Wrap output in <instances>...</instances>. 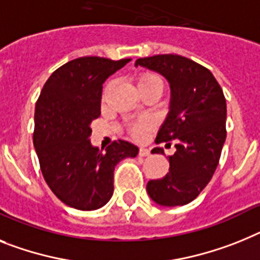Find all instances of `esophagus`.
Returning <instances> with one entry per match:
<instances>
[{
	"instance_id": "34e87169",
	"label": "esophagus",
	"mask_w": 260,
	"mask_h": 260,
	"mask_svg": "<svg viewBox=\"0 0 260 260\" xmlns=\"http://www.w3.org/2000/svg\"><path fill=\"white\" fill-rule=\"evenodd\" d=\"M139 154H140L141 157H147L150 154V150L148 149V148H140V150H139Z\"/></svg>"
}]
</instances>
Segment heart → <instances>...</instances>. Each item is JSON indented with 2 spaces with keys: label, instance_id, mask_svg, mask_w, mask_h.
<instances>
[{
  "label": "heart",
  "instance_id": "b5f03b06",
  "mask_svg": "<svg viewBox=\"0 0 260 260\" xmlns=\"http://www.w3.org/2000/svg\"><path fill=\"white\" fill-rule=\"evenodd\" d=\"M141 84H153V86H158L161 87V88L164 87V82L162 79H161V76L153 73L143 74V75L139 78V80H137V86H141ZM150 128H152V121H150L149 119H140L132 125L131 131H132V134H134L135 136L143 137Z\"/></svg>",
  "mask_w": 260,
  "mask_h": 260
}]
</instances>
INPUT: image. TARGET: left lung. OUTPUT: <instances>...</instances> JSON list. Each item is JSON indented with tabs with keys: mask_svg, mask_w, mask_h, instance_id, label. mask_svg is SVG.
Returning <instances> with one entry per match:
<instances>
[{
	"mask_svg": "<svg viewBox=\"0 0 260 260\" xmlns=\"http://www.w3.org/2000/svg\"><path fill=\"white\" fill-rule=\"evenodd\" d=\"M135 66L161 74L171 86V106L156 143L174 140L169 172L147 184L161 206H181L198 197L219 162L226 140V99L214 75L194 60L174 54L137 59ZM152 153H162L153 148Z\"/></svg>",
	"mask_w": 260,
	"mask_h": 260,
	"instance_id": "obj_1",
	"label": "left lung"
}]
</instances>
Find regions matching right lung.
Instances as JSON below:
<instances>
[{
    "mask_svg": "<svg viewBox=\"0 0 260 260\" xmlns=\"http://www.w3.org/2000/svg\"><path fill=\"white\" fill-rule=\"evenodd\" d=\"M131 59L83 56L51 74L36 104L34 135L43 178L56 197L78 210H96L113 194V171L139 148L125 140L106 150L89 140L100 116L103 83Z\"/></svg>",
    "mask_w": 260,
    "mask_h": 260,
    "instance_id": "obj_1",
    "label": "right lung"
}]
</instances>
